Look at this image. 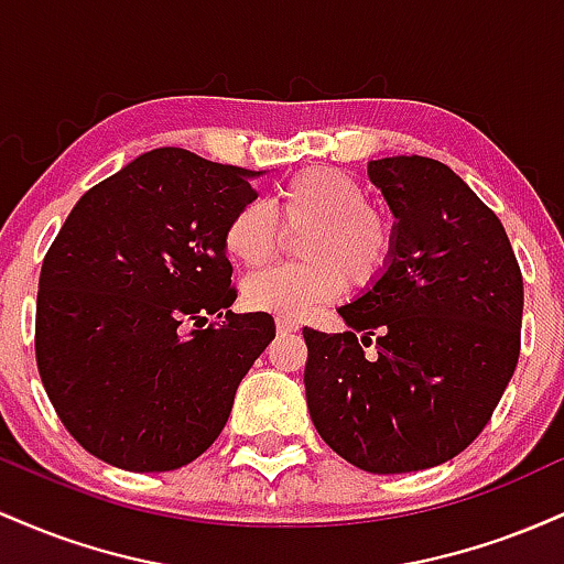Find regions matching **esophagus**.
<instances>
[{
    "label": "esophagus",
    "instance_id": "obj_1",
    "mask_svg": "<svg viewBox=\"0 0 564 564\" xmlns=\"http://www.w3.org/2000/svg\"><path fill=\"white\" fill-rule=\"evenodd\" d=\"M275 328H278V334H291V332H296L300 326H296V323L289 321V318H278Z\"/></svg>",
    "mask_w": 564,
    "mask_h": 564
}]
</instances>
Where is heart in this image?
<instances>
[{
	"label": "heart",
	"mask_w": 564,
	"mask_h": 564,
	"mask_svg": "<svg viewBox=\"0 0 564 564\" xmlns=\"http://www.w3.org/2000/svg\"><path fill=\"white\" fill-rule=\"evenodd\" d=\"M283 228L304 230L296 254L304 262L264 270L243 283V302L254 313L302 318L332 304L352 286L368 289L390 268L394 225L368 204L366 187L334 166H307L275 193ZM225 251L246 268H262L281 243V225L260 200L238 206L223 232Z\"/></svg>",
	"instance_id": "obj_1"
}]
</instances>
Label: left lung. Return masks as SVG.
I'll return each mask as SVG.
<instances>
[{
    "label": "left lung",
    "mask_w": 564,
    "mask_h": 564,
    "mask_svg": "<svg viewBox=\"0 0 564 564\" xmlns=\"http://www.w3.org/2000/svg\"><path fill=\"white\" fill-rule=\"evenodd\" d=\"M368 177L398 219L392 262L339 307L345 334L304 328V392L328 448L403 475L458 456L494 416L520 358L522 273L501 219L451 166L392 156Z\"/></svg>",
    "instance_id": "8db88e82"
}]
</instances>
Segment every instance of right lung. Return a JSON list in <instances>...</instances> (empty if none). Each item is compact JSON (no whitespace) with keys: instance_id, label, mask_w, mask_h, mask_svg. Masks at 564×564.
<instances>
[{"instance_id":"add662e5","label":"right lung","mask_w":564,"mask_h":564,"mask_svg":"<svg viewBox=\"0 0 564 564\" xmlns=\"http://www.w3.org/2000/svg\"><path fill=\"white\" fill-rule=\"evenodd\" d=\"M257 174L156 148L89 187L50 246L39 377L76 443L106 464L170 471L198 458L275 339L268 313L230 310L223 243Z\"/></svg>"}]
</instances>
